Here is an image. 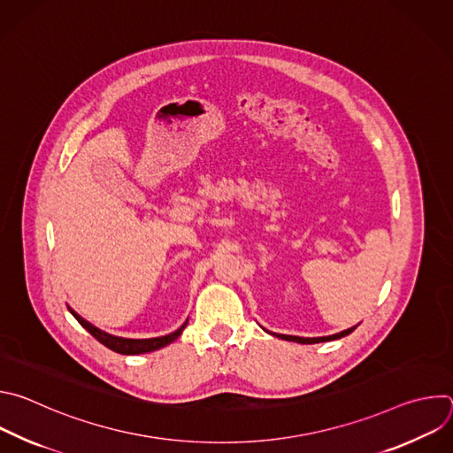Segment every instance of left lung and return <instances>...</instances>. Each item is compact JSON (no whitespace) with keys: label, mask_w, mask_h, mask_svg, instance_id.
Instances as JSON below:
<instances>
[{"label":"left lung","mask_w":453,"mask_h":453,"mask_svg":"<svg viewBox=\"0 0 453 453\" xmlns=\"http://www.w3.org/2000/svg\"><path fill=\"white\" fill-rule=\"evenodd\" d=\"M357 326L349 328V330H344L341 334H335V335H330V337H315V339H303V337H292V335H276L280 339H285V341H292V342H299V344H317V342H326V341H335V339H341V337H346L349 335Z\"/></svg>","instance_id":"8db88e82"}]
</instances>
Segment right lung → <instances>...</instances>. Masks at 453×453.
Instances as JSON below:
<instances>
[{
  "mask_svg": "<svg viewBox=\"0 0 453 453\" xmlns=\"http://www.w3.org/2000/svg\"><path fill=\"white\" fill-rule=\"evenodd\" d=\"M70 311L81 322V326H84L98 342H102L105 348L116 351V353H121V355H140V353H149V351L159 349V348L173 342L182 334V330L186 328V322H184V325L177 332H173L170 335H165V337H157V339H123V337H114V335H109V334L95 328L93 325H89L88 320H84L79 313H75L72 308H70Z\"/></svg>",
  "mask_w": 453,
  "mask_h": 453,
  "instance_id": "add662e5",
  "label": "right lung"
}]
</instances>
